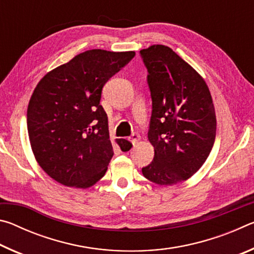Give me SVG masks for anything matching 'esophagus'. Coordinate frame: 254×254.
Masks as SVG:
<instances>
[{
    "mask_svg": "<svg viewBox=\"0 0 254 254\" xmlns=\"http://www.w3.org/2000/svg\"><path fill=\"white\" fill-rule=\"evenodd\" d=\"M140 140V135L137 134V133H133V134L128 137V141H130V142L134 145L135 143H137V141Z\"/></svg>",
    "mask_w": 254,
    "mask_h": 254,
    "instance_id": "1",
    "label": "esophagus"
}]
</instances>
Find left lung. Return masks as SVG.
<instances>
[{"label":"left lung","mask_w":254,"mask_h":254,"mask_svg":"<svg viewBox=\"0 0 254 254\" xmlns=\"http://www.w3.org/2000/svg\"><path fill=\"white\" fill-rule=\"evenodd\" d=\"M148 70L152 100L148 139L152 162L142 168L147 179L175 185L191 177L209 156L216 136V115L205 80L169 47L140 51Z\"/></svg>","instance_id":"obj_1"}]
</instances>
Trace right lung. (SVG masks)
<instances>
[{"mask_svg":"<svg viewBox=\"0 0 254 254\" xmlns=\"http://www.w3.org/2000/svg\"><path fill=\"white\" fill-rule=\"evenodd\" d=\"M134 56V51L87 50L37 85L27 112L29 139L38 163L56 182L87 188L105 175L114 152L100 104L102 89ZM117 143L132 147L124 139Z\"/></svg>","mask_w":254,"mask_h":254,"instance_id":"1","label":"right lung"}]
</instances>
